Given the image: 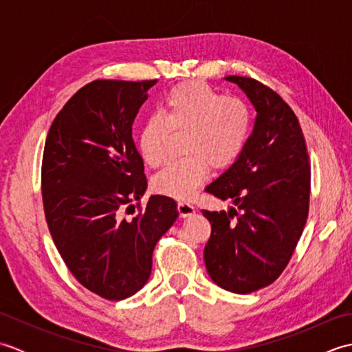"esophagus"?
<instances>
[{"label": "esophagus", "mask_w": 352, "mask_h": 352, "mask_svg": "<svg viewBox=\"0 0 352 352\" xmlns=\"http://www.w3.org/2000/svg\"><path fill=\"white\" fill-rule=\"evenodd\" d=\"M177 210H178V214H180V218H189V216L195 214V207L189 203H183V201L182 203H178Z\"/></svg>", "instance_id": "1"}]
</instances>
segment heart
I'll return each mask as SVG.
<instances>
[{
  "mask_svg": "<svg viewBox=\"0 0 352 352\" xmlns=\"http://www.w3.org/2000/svg\"><path fill=\"white\" fill-rule=\"evenodd\" d=\"M250 125V110L239 98L221 96L199 81L174 87L142 126L139 151L148 166H160L172 134L183 133L180 145L186 154L154 177L153 189L169 198H190L207 178L208 166L226 168L241 154Z\"/></svg>",
  "mask_w": 352,
  "mask_h": 352,
  "instance_id": "b5f03b06",
  "label": "heart"
}]
</instances>
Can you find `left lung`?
Wrapping results in <instances>:
<instances>
[{
    "mask_svg": "<svg viewBox=\"0 0 352 352\" xmlns=\"http://www.w3.org/2000/svg\"><path fill=\"white\" fill-rule=\"evenodd\" d=\"M226 80L242 89L257 116L236 162L206 188L236 208L203 210L212 223L204 261L219 287L243 295L287 266L309 216L310 163L298 118L278 94L254 78Z\"/></svg>",
    "mask_w": 352,
    "mask_h": 352,
    "instance_id": "left-lung-1",
    "label": "left lung"
}]
</instances>
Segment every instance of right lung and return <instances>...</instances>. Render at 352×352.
<instances>
[{
    "mask_svg": "<svg viewBox=\"0 0 352 352\" xmlns=\"http://www.w3.org/2000/svg\"><path fill=\"white\" fill-rule=\"evenodd\" d=\"M149 81L95 80L51 124L42 160L45 218L78 283L110 301L145 286L159 239L178 218L177 203L146 190L144 160L131 136Z\"/></svg>",
    "mask_w": 352,
    "mask_h": 352,
    "instance_id": "add662e5",
    "label": "right lung"
}]
</instances>
